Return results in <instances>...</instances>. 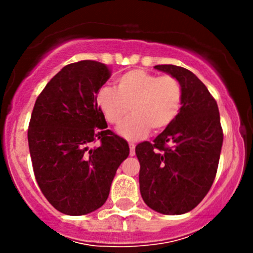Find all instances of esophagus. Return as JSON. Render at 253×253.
I'll use <instances>...</instances> for the list:
<instances>
[{
  "label": "esophagus",
  "instance_id": "34e87169",
  "mask_svg": "<svg viewBox=\"0 0 253 253\" xmlns=\"http://www.w3.org/2000/svg\"><path fill=\"white\" fill-rule=\"evenodd\" d=\"M129 154L132 155V157H133L134 154H136V145L133 144V143H129Z\"/></svg>",
  "mask_w": 253,
  "mask_h": 253
}]
</instances>
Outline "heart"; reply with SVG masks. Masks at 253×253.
I'll return each instance as SVG.
<instances>
[{
  "instance_id": "b5f03b06",
  "label": "heart",
  "mask_w": 253,
  "mask_h": 253,
  "mask_svg": "<svg viewBox=\"0 0 253 253\" xmlns=\"http://www.w3.org/2000/svg\"><path fill=\"white\" fill-rule=\"evenodd\" d=\"M95 103L106 121L119 125L131 108L132 116L119 127L127 139L143 138L171 126L183 104V89L172 76H158L144 70H132L116 79V88L101 86Z\"/></svg>"
}]
</instances>
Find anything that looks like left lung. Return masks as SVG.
Segmentation results:
<instances>
[{
	"instance_id": "left-lung-1",
	"label": "left lung",
	"mask_w": 253,
	"mask_h": 253,
	"mask_svg": "<svg viewBox=\"0 0 253 253\" xmlns=\"http://www.w3.org/2000/svg\"><path fill=\"white\" fill-rule=\"evenodd\" d=\"M154 68L177 79L183 104L171 126L136 147L141 164L139 190L153 211L178 215L205 198L215 178L223 145L216 101L191 71L174 65Z\"/></svg>"
}]
</instances>
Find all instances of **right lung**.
Listing matches in <instances>:
<instances>
[{
  "instance_id": "add662e5",
  "label": "right lung",
  "mask_w": 253,
  "mask_h": 253,
  "mask_svg": "<svg viewBox=\"0 0 253 253\" xmlns=\"http://www.w3.org/2000/svg\"><path fill=\"white\" fill-rule=\"evenodd\" d=\"M109 78L104 63H71L48 82L33 109L28 143L35 178L48 202L67 215L100 208L129 154L128 143L106 129L95 103ZM96 140L101 144L90 148Z\"/></svg>"
}]
</instances>
